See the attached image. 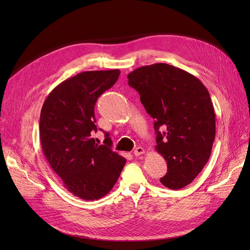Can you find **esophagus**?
Returning a JSON list of instances; mask_svg holds the SVG:
<instances>
[{"label":"esophagus","mask_w":250,"mask_h":250,"mask_svg":"<svg viewBox=\"0 0 250 250\" xmlns=\"http://www.w3.org/2000/svg\"><path fill=\"white\" fill-rule=\"evenodd\" d=\"M144 153H145V150H144L143 147H137L135 149V151H134V155L135 156H140V155H142Z\"/></svg>","instance_id":"34e87169"}]
</instances>
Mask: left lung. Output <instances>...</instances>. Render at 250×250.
<instances>
[{
	"label": "left lung",
	"mask_w": 250,
	"mask_h": 250,
	"mask_svg": "<svg viewBox=\"0 0 250 250\" xmlns=\"http://www.w3.org/2000/svg\"><path fill=\"white\" fill-rule=\"evenodd\" d=\"M127 79L155 120V149L168 168L160 182L170 189L188 186L207 164L216 136L208 89L193 75L162 62L140 67Z\"/></svg>",
	"instance_id": "8db88e82"
}]
</instances>
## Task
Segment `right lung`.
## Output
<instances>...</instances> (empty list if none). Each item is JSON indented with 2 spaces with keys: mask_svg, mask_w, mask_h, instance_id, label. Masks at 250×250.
<instances>
[{
  "mask_svg": "<svg viewBox=\"0 0 250 250\" xmlns=\"http://www.w3.org/2000/svg\"><path fill=\"white\" fill-rule=\"evenodd\" d=\"M120 74L117 69L78 74L59 84L42 105L39 120L42 152L63 188L82 200H99L107 194L126 161L110 149L108 134L104 145L91 137L97 132L95 103Z\"/></svg>",
  "mask_w": 250,
  "mask_h": 250,
  "instance_id": "add662e5",
  "label": "right lung"
}]
</instances>
